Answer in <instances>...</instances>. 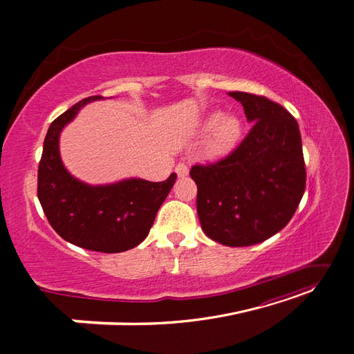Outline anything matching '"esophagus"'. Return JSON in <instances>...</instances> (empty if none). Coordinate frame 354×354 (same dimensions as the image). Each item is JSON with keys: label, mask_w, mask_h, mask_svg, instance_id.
I'll list each match as a JSON object with an SVG mask.
<instances>
[{"label": "esophagus", "mask_w": 354, "mask_h": 354, "mask_svg": "<svg viewBox=\"0 0 354 354\" xmlns=\"http://www.w3.org/2000/svg\"><path fill=\"white\" fill-rule=\"evenodd\" d=\"M176 173L178 177H186L189 174V167L185 162H180L176 167Z\"/></svg>", "instance_id": "esophagus-1"}]
</instances>
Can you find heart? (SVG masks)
Wrapping results in <instances>:
<instances>
[{"mask_svg": "<svg viewBox=\"0 0 354 354\" xmlns=\"http://www.w3.org/2000/svg\"><path fill=\"white\" fill-rule=\"evenodd\" d=\"M203 128L211 130L208 147L212 155L227 153L238 143L242 131L241 121L236 116L223 115L220 112L211 113L205 120Z\"/></svg>", "mask_w": 354, "mask_h": 354, "instance_id": "obj_1", "label": "heart"}]
</instances>
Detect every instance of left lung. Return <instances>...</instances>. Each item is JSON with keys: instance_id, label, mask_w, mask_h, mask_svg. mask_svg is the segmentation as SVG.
<instances>
[{"instance_id": "obj_1", "label": "left lung", "mask_w": 354, "mask_h": 354, "mask_svg": "<svg viewBox=\"0 0 354 354\" xmlns=\"http://www.w3.org/2000/svg\"><path fill=\"white\" fill-rule=\"evenodd\" d=\"M242 103L250 133L217 162L195 164L202 230L227 246H250L282 230L303 198L306 164L295 118L264 95L229 93Z\"/></svg>"}]
</instances>
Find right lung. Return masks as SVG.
Here are the masks:
<instances>
[{"label": "right lung", "instance_id": "add662e5", "mask_svg": "<svg viewBox=\"0 0 354 354\" xmlns=\"http://www.w3.org/2000/svg\"><path fill=\"white\" fill-rule=\"evenodd\" d=\"M75 103L51 122L38 167V199L51 227L65 241L84 250L122 252L146 239L156 212L173 189L177 174L164 181L131 178L111 186H87L63 167L59 134L88 102Z\"/></svg>", "mask_w": 354, "mask_h": 354}]
</instances>
